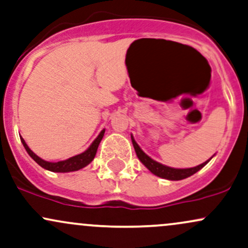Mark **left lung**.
I'll return each instance as SVG.
<instances>
[{
  "mask_svg": "<svg viewBox=\"0 0 248 248\" xmlns=\"http://www.w3.org/2000/svg\"><path fill=\"white\" fill-rule=\"evenodd\" d=\"M131 139H132V144H133V147H135L137 156H138V159L140 160L141 164L144 165L145 167L151 171V173H153L154 175L159 177H162V179L171 180V181H179V180L187 179V177L191 176L193 174L196 173V171H199L201 168L204 167V166L210 161V159H209L208 161L203 162V164L196 166V167L185 168V170H180V168H171V167H168V166L159 164V162H156L155 160L151 159L150 156H148L146 153H144V151L139 147V145L137 144L135 138H133L132 136H131Z\"/></svg>",
  "mask_w": 248,
  "mask_h": 248,
  "instance_id": "left-lung-1",
  "label": "left lung"
}]
</instances>
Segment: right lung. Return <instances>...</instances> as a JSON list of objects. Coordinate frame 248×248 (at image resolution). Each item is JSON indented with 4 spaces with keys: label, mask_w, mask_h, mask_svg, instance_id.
<instances>
[{
    "label": "right lung",
    "mask_w": 248,
    "mask_h": 248,
    "mask_svg": "<svg viewBox=\"0 0 248 248\" xmlns=\"http://www.w3.org/2000/svg\"><path fill=\"white\" fill-rule=\"evenodd\" d=\"M104 132H106V130H102L100 135L97 136V138L93 141V144L90 145L88 150L84 151L83 153L78 154V155L72 156V158L63 160V161H58V162H48V161H45V160H43L42 158H39L37 154H34L30 148H29L24 139L20 138V140H22L23 146L25 147L26 152L29 153V155H30L38 165L42 166L43 168H45V170H51V171H55V173H67V171H75V170H81V168L86 167L87 165H89L90 162L94 160L96 152H97L98 145H100L102 138H103L104 136Z\"/></svg>",
    "instance_id": "add662e5"
}]
</instances>
